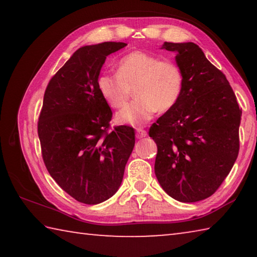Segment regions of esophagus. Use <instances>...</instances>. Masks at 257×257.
<instances>
[{"instance_id":"1","label":"esophagus","mask_w":257,"mask_h":257,"mask_svg":"<svg viewBox=\"0 0 257 257\" xmlns=\"http://www.w3.org/2000/svg\"><path fill=\"white\" fill-rule=\"evenodd\" d=\"M136 136H137V138H143V137H146L147 136V132L145 129H143V128H137L136 129Z\"/></svg>"}]
</instances>
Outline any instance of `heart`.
Segmentation results:
<instances>
[{
  "instance_id": "1",
  "label": "heart",
  "mask_w": 257,
  "mask_h": 257,
  "mask_svg": "<svg viewBox=\"0 0 257 257\" xmlns=\"http://www.w3.org/2000/svg\"><path fill=\"white\" fill-rule=\"evenodd\" d=\"M185 77L175 61L135 51L119 60L116 73H102L97 90L108 106L120 108L134 89L135 98L115 116L121 124L142 125L156 112H167L177 105L184 92Z\"/></svg>"
}]
</instances>
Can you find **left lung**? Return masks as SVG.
<instances>
[{"instance_id":"1","label":"left lung","mask_w":257,"mask_h":257,"mask_svg":"<svg viewBox=\"0 0 257 257\" xmlns=\"http://www.w3.org/2000/svg\"><path fill=\"white\" fill-rule=\"evenodd\" d=\"M185 77L177 105L151 125L158 145L154 171L169 196L184 203L210 197L239 153L241 108L224 73L195 43H168Z\"/></svg>"}]
</instances>
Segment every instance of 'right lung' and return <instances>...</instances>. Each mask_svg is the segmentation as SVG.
<instances>
[{"label":"right lung","instance_id":"add662e5","mask_svg":"<svg viewBox=\"0 0 257 257\" xmlns=\"http://www.w3.org/2000/svg\"><path fill=\"white\" fill-rule=\"evenodd\" d=\"M127 46L104 42L78 49L51 78L38 118L42 156L51 177L76 201L94 205L119 189L135 130L116 125L96 81L107 55Z\"/></svg>","mask_w":257,"mask_h":257}]
</instances>
